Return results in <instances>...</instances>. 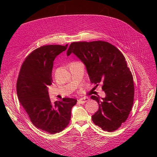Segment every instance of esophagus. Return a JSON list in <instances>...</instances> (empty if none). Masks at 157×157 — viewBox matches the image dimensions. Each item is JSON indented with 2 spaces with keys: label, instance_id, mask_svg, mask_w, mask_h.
<instances>
[{
  "label": "esophagus",
  "instance_id": "obj_1",
  "mask_svg": "<svg viewBox=\"0 0 157 157\" xmlns=\"http://www.w3.org/2000/svg\"><path fill=\"white\" fill-rule=\"evenodd\" d=\"M89 100V98L87 97H84V98H80L78 101L80 102V103H84L85 102H86Z\"/></svg>",
  "mask_w": 157,
  "mask_h": 157
}]
</instances>
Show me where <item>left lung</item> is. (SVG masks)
<instances>
[{
    "mask_svg": "<svg viewBox=\"0 0 157 157\" xmlns=\"http://www.w3.org/2000/svg\"><path fill=\"white\" fill-rule=\"evenodd\" d=\"M71 53L86 66L90 82L96 86L103 84L105 97L91 96L99 105L92 121L103 130H117L128 118L134 97L133 77L124 56L115 46L100 40L73 42L67 55Z\"/></svg>",
    "mask_w": 157,
    "mask_h": 157,
    "instance_id": "left-lung-1",
    "label": "left lung"
}]
</instances>
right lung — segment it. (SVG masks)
<instances>
[{"label":"right lung","instance_id":"obj_1","mask_svg":"<svg viewBox=\"0 0 157 157\" xmlns=\"http://www.w3.org/2000/svg\"><path fill=\"white\" fill-rule=\"evenodd\" d=\"M67 46L47 45L35 50L23 63L17 81L19 101L33 124L51 134L67 126L71 109L77 101L76 99L65 98L53 103L48 94L54 61Z\"/></svg>","mask_w":157,"mask_h":157}]
</instances>
